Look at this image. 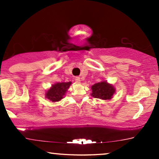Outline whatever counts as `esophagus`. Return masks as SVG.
Wrapping results in <instances>:
<instances>
[{"instance_id":"34e87169","label":"esophagus","mask_w":159,"mask_h":159,"mask_svg":"<svg viewBox=\"0 0 159 159\" xmlns=\"http://www.w3.org/2000/svg\"><path fill=\"white\" fill-rule=\"evenodd\" d=\"M75 81L77 82V83H80L81 82V78H80L79 77H75Z\"/></svg>"}]
</instances>
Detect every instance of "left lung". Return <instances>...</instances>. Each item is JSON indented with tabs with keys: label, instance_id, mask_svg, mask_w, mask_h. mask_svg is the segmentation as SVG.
<instances>
[{
	"label": "left lung",
	"instance_id": "1",
	"mask_svg": "<svg viewBox=\"0 0 159 159\" xmlns=\"http://www.w3.org/2000/svg\"><path fill=\"white\" fill-rule=\"evenodd\" d=\"M91 96L93 97L102 100H110L113 98L116 88L107 81H102L93 85L91 87Z\"/></svg>",
	"mask_w": 159,
	"mask_h": 159
}]
</instances>
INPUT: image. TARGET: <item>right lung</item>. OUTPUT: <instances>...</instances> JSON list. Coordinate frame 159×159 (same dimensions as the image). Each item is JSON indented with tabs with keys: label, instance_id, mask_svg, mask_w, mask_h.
<instances>
[{
	"label": "right lung",
	"instance_id": "obj_1",
	"mask_svg": "<svg viewBox=\"0 0 159 159\" xmlns=\"http://www.w3.org/2000/svg\"><path fill=\"white\" fill-rule=\"evenodd\" d=\"M72 84V82H61L52 84V87L45 93V98H48L51 102H57L61 101L66 93Z\"/></svg>",
	"mask_w": 159,
	"mask_h": 159
}]
</instances>
